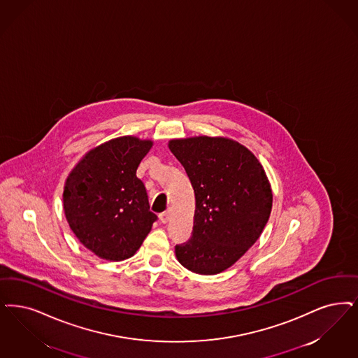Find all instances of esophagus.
Returning a JSON list of instances; mask_svg holds the SVG:
<instances>
[{
    "label": "esophagus",
    "instance_id": "obj_1",
    "mask_svg": "<svg viewBox=\"0 0 358 358\" xmlns=\"http://www.w3.org/2000/svg\"><path fill=\"white\" fill-rule=\"evenodd\" d=\"M169 220H171V212H169V210H166V212H164V213L159 215V221H161L162 224L169 222Z\"/></svg>",
    "mask_w": 358,
    "mask_h": 358
}]
</instances>
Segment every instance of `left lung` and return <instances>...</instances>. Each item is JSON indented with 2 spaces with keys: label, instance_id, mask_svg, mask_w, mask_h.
<instances>
[{
  "label": "left lung",
  "instance_id": "left-lung-1",
  "mask_svg": "<svg viewBox=\"0 0 358 358\" xmlns=\"http://www.w3.org/2000/svg\"><path fill=\"white\" fill-rule=\"evenodd\" d=\"M196 197L192 237L176 245L182 266L199 274L228 269L256 243L272 210V189L257 158L228 138L172 140Z\"/></svg>",
  "mask_w": 358,
  "mask_h": 358
}]
</instances>
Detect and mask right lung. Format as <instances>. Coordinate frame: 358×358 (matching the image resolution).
<instances>
[{"instance_id":"1","label":"right lung","mask_w":358,"mask_h":358,"mask_svg":"<svg viewBox=\"0 0 358 358\" xmlns=\"http://www.w3.org/2000/svg\"><path fill=\"white\" fill-rule=\"evenodd\" d=\"M152 141L120 137L90 150L69 174L64 210L80 243L109 261L130 258L157 215L136 172Z\"/></svg>"}]
</instances>
